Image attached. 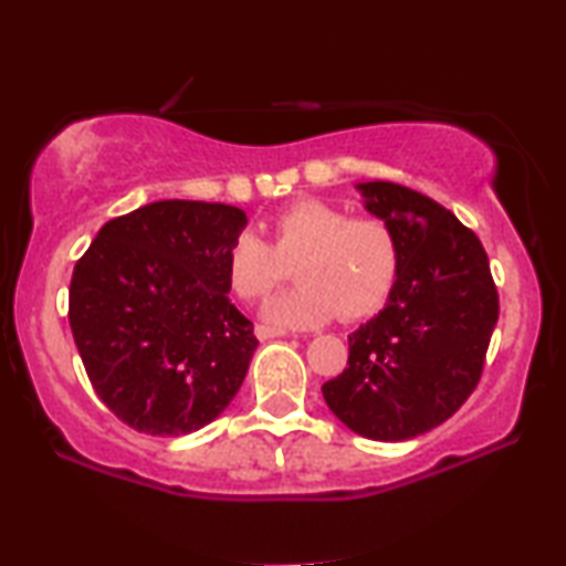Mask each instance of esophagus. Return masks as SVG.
I'll return each mask as SVG.
<instances>
[{
    "mask_svg": "<svg viewBox=\"0 0 566 566\" xmlns=\"http://www.w3.org/2000/svg\"><path fill=\"white\" fill-rule=\"evenodd\" d=\"M254 335H258V339H273V337H285L289 332L265 327V324H258V327H254Z\"/></svg>",
    "mask_w": 566,
    "mask_h": 566,
    "instance_id": "1",
    "label": "esophagus"
}]
</instances>
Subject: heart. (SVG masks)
<instances>
[{
  "instance_id": "1",
  "label": "heart",
  "mask_w": 566,
  "mask_h": 566,
  "mask_svg": "<svg viewBox=\"0 0 566 566\" xmlns=\"http://www.w3.org/2000/svg\"><path fill=\"white\" fill-rule=\"evenodd\" d=\"M296 262L298 285L262 308L275 327L308 329L332 316L363 319L384 306L397 283L399 247L389 223L350 219L343 208L304 198L273 219V244L252 231L234 237L227 252V283L239 301H260L285 281Z\"/></svg>"
}]
</instances>
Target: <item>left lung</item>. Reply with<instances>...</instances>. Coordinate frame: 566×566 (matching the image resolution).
I'll return each instance as SVG.
<instances>
[{"instance_id":"8db88e82","label":"left lung","mask_w":566,"mask_h":566,"mask_svg":"<svg viewBox=\"0 0 566 566\" xmlns=\"http://www.w3.org/2000/svg\"><path fill=\"white\" fill-rule=\"evenodd\" d=\"M355 188L394 231L399 273L381 312L347 337V368L322 394L353 432L399 443L438 428L476 389L500 298L482 242L451 211L397 182Z\"/></svg>"}]
</instances>
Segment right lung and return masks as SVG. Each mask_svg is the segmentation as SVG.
Returning a JSON list of instances; mask_svg holds the SVG:
<instances>
[{
    "instance_id": "add662e5",
    "label": "right lung",
    "mask_w": 566,
    "mask_h": 566,
    "mask_svg": "<svg viewBox=\"0 0 566 566\" xmlns=\"http://www.w3.org/2000/svg\"><path fill=\"white\" fill-rule=\"evenodd\" d=\"M237 206L157 200L97 231L69 285V324L92 389L149 436H188L237 397L258 347L229 301Z\"/></svg>"
}]
</instances>
